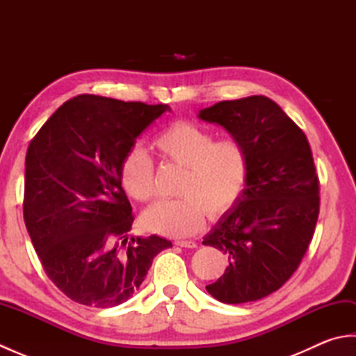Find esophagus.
Instances as JSON below:
<instances>
[{
	"label": "esophagus",
	"instance_id": "34e87169",
	"mask_svg": "<svg viewBox=\"0 0 356 356\" xmlns=\"http://www.w3.org/2000/svg\"><path fill=\"white\" fill-rule=\"evenodd\" d=\"M176 245L180 248H190V249L197 246L195 245V241H193V240H176Z\"/></svg>",
	"mask_w": 356,
	"mask_h": 356
}]
</instances>
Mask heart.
Instances as JSON below:
<instances>
[{
    "label": "heart",
    "instance_id": "obj_1",
    "mask_svg": "<svg viewBox=\"0 0 356 356\" xmlns=\"http://www.w3.org/2000/svg\"><path fill=\"white\" fill-rule=\"evenodd\" d=\"M153 145L163 161L185 171L177 188L182 199L157 202L142 214L147 231L166 237L193 236L205 223L207 213L218 218L238 202L249 172L248 154L238 140H216L207 128L180 120L157 134ZM119 177L134 200L153 199L154 165L145 151H128Z\"/></svg>",
    "mask_w": 356,
    "mask_h": 356
}]
</instances>
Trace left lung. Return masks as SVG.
I'll return each mask as SVG.
<instances>
[{"label":"left lung","instance_id":"obj_1","mask_svg":"<svg viewBox=\"0 0 356 356\" xmlns=\"http://www.w3.org/2000/svg\"><path fill=\"white\" fill-rule=\"evenodd\" d=\"M243 145L249 172L243 193L203 237L228 254L229 266L207 286L226 305L278 291L298 268L320 211V186L306 134L266 96L222 101L199 111Z\"/></svg>","mask_w":356,"mask_h":356}]
</instances>
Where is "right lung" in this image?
I'll return each mask as SVG.
<instances>
[{
    "mask_svg": "<svg viewBox=\"0 0 356 356\" xmlns=\"http://www.w3.org/2000/svg\"><path fill=\"white\" fill-rule=\"evenodd\" d=\"M168 105L79 95L30 142L24 222L45 274L79 305L115 307L139 289L170 240L131 237V205L120 184L136 139Z\"/></svg>",
    "mask_w": 356,
    "mask_h": 356,
    "instance_id": "obj_1",
    "label": "right lung"
}]
</instances>
